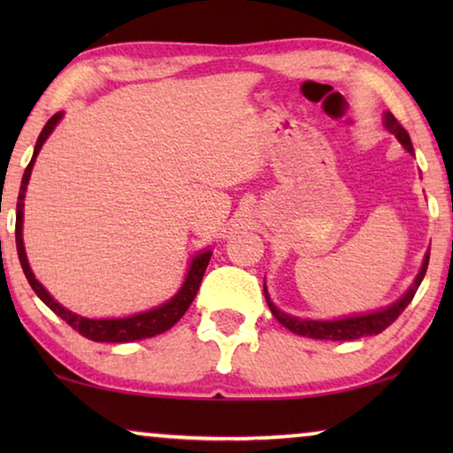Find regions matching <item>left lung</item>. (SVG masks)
<instances>
[{"mask_svg": "<svg viewBox=\"0 0 453 453\" xmlns=\"http://www.w3.org/2000/svg\"><path fill=\"white\" fill-rule=\"evenodd\" d=\"M383 126L389 134H394L395 138L402 146L406 148L408 152L414 154L412 150V142H411V135L404 127L400 126L398 119L392 113H386L383 117ZM426 265H429V251H426V256L423 259V265H420V272L414 278V284L411 288L406 290L404 295L400 296L398 301L392 303V305L386 307V309H380V311H373V313H363V315H352V318H342V319H303V318H295V315H288L278 309L274 303L270 301L268 296V290H265V282H264V293H265V301H268V307L274 318L280 321L284 327H288L290 332L299 334V336H307V338H315V340H357V338H363V336H375V334H381L386 330L388 326H392L395 319H398V315L404 311L408 307V303L412 301L414 293H417L420 282H423V278L426 274Z\"/></svg>", "mask_w": 453, "mask_h": 453, "instance_id": "8db88e82", "label": "left lung"}]
</instances>
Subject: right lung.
<instances>
[{"mask_svg":"<svg viewBox=\"0 0 453 453\" xmlns=\"http://www.w3.org/2000/svg\"><path fill=\"white\" fill-rule=\"evenodd\" d=\"M64 113H55L51 119L47 121V126L42 127V132L36 140L35 146V154L30 158V163L24 171L22 183H20V194H18V203H16V250H18V259H20V265L24 270V276L36 296L45 303V305L51 309L55 315H59L61 319L65 321L67 326H72L78 334H82L84 338L95 340V342H134V340H142V338H152L157 334H163L177 324L179 319L183 318V313L188 311L191 301L196 299L197 290H200L203 272L208 268L210 256L212 251H200L197 256L191 259L188 276H185V282L181 284V288L177 290V295L173 296L171 301L163 303L160 307H154L150 311H142L135 315H129V318H119V319H88L82 318V315L72 313L70 309H65L64 305H59L58 301L53 299L51 295L47 293V288L36 280L33 270H30L28 259H27V251H24V241H22V219H24V196H27V185L30 179V173H33L36 154L41 152L45 140L51 135V132L58 126Z\"/></svg>","mask_w":453,"mask_h":453,"instance_id":"1","label":"right lung"}]
</instances>
